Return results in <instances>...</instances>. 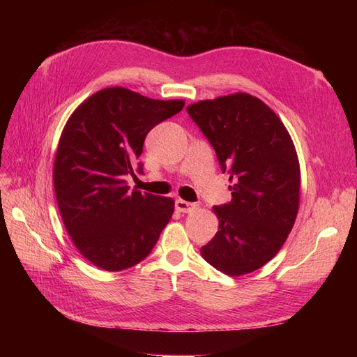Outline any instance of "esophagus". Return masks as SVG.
<instances>
[{"mask_svg":"<svg viewBox=\"0 0 357 357\" xmlns=\"http://www.w3.org/2000/svg\"><path fill=\"white\" fill-rule=\"evenodd\" d=\"M197 208L195 204L188 202V201H183V199H177L176 201V210L178 213H190Z\"/></svg>","mask_w":357,"mask_h":357,"instance_id":"34e87169","label":"esophagus"}]
</instances>
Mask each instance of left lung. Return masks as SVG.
<instances>
[{"instance_id":"1","label":"left lung","mask_w":357,"mask_h":357,"mask_svg":"<svg viewBox=\"0 0 357 357\" xmlns=\"http://www.w3.org/2000/svg\"><path fill=\"white\" fill-rule=\"evenodd\" d=\"M234 186L228 204L214 205L219 231L201 256L228 275L256 271L284 244L299 207V162L278 116L248 93L188 107Z\"/></svg>"}]
</instances>
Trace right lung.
Listing matches in <instances>:
<instances>
[{"instance_id": "right-lung-1", "label": "right lung", "mask_w": 357, "mask_h": 357, "mask_svg": "<svg viewBox=\"0 0 357 357\" xmlns=\"http://www.w3.org/2000/svg\"><path fill=\"white\" fill-rule=\"evenodd\" d=\"M185 102L150 100L107 88L80 104L63 128L53 185L63 225L77 250L105 271L142 262L174 213V201L128 186L143 174L146 135Z\"/></svg>"}]
</instances>
